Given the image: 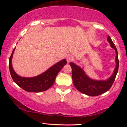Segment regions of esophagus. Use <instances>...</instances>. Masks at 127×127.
I'll return each instance as SVG.
<instances>
[{"label": "esophagus", "instance_id": "esophagus-1", "mask_svg": "<svg viewBox=\"0 0 127 127\" xmlns=\"http://www.w3.org/2000/svg\"><path fill=\"white\" fill-rule=\"evenodd\" d=\"M73 60V57L72 55H69L67 57V63H69L72 62Z\"/></svg>", "mask_w": 127, "mask_h": 127}]
</instances>
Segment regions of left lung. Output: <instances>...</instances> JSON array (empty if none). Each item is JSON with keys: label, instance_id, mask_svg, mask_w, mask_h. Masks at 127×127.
Masks as SVG:
<instances>
[{"label": "left lung", "instance_id": "obj_1", "mask_svg": "<svg viewBox=\"0 0 127 127\" xmlns=\"http://www.w3.org/2000/svg\"><path fill=\"white\" fill-rule=\"evenodd\" d=\"M107 40L110 43V46L115 51V63L116 66L113 74L105 80L93 79L88 76L82 68L74 63H70V65L72 70V79L75 88L79 91L89 96H97L109 91L114 82L116 76L118 72L119 60L118 51L116 46L108 36Z\"/></svg>", "mask_w": 127, "mask_h": 127}]
</instances>
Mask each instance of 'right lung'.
<instances>
[{"instance_id": "1", "label": "right lung", "mask_w": 127, "mask_h": 127, "mask_svg": "<svg viewBox=\"0 0 127 127\" xmlns=\"http://www.w3.org/2000/svg\"><path fill=\"white\" fill-rule=\"evenodd\" d=\"M14 49L9 60V71L13 81L20 88L27 92L40 93L49 89L55 82L57 75L60 71L67 64L65 59L62 60L59 62L50 67L48 69L40 75L34 77H22L19 76L14 70L12 64V59L14 51Z\"/></svg>"}]
</instances>
